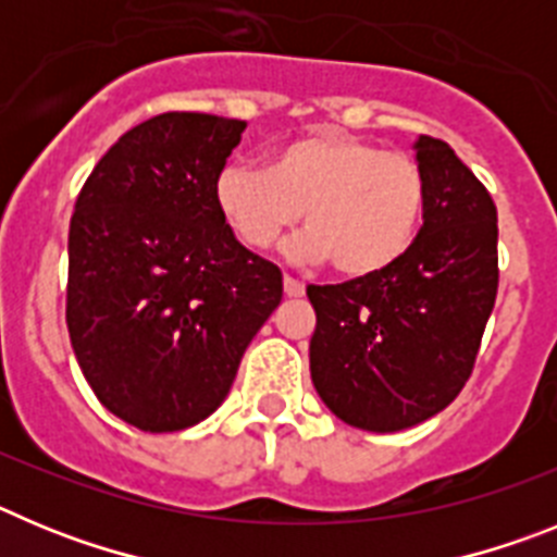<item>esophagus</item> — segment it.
Listing matches in <instances>:
<instances>
[{"label": "esophagus", "mask_w": 557, "mask_h": 557, "mask_svg": "<svg viewBox=\"0 0 557 557\" xmlns=\"http://www.w3.org/2000/svg\"><path fill=\"white\" fill-rule=\"evenodd\" d=\"M284 295H287V298H301L304 284L295 282L293 275H284Z\"/></svg>", "instance_id": "obj_1"}]
</instances>
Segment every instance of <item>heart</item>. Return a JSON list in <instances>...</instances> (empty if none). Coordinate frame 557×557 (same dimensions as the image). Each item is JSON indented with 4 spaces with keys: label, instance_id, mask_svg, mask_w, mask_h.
Listing matches in <instances>:
<instances>
[{
    "label": "heart",
    "instance_id": "heart-1",
    "mask_svg": "<svg viewBox=\"0 0 557 557\" xmlns=\"http://www.w3.org/2000/svg\"><path fill=\"white\" fill-rule=\"evenodd\" d=\"M214 206L250 250L273 248L304 211L298 262H332L346 278L385 273L407 253L424 214V178L405 156L339 131H318L273 150L268 170L228 161Z\"/></svg>",
    "mask_w": 557,
    "mask_h": 557
}]
</instances>
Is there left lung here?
<instances>
[{"instance_id":"left-lung-1","label":"left lung","mask_w":557,"mask_h":557,"mask_svg":"<svg viewBox=\"0 0 557 557\" xmlns=\"http://www.w3.org/2000/svg\"><path fill=\"white\" fill-rule=\"evenodd\" d=\"M424 225L385 273L307 287L309 371L348 426L398 432L451 405L496 301V206L446 141L418 136Z\"/></svg>"}]
</instances>
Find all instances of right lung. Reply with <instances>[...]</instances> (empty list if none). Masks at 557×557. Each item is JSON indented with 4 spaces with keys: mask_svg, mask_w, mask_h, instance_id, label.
Returning <instances> with one entry per match:
<instances>
[{
    "mask_svg": "<svg viewBox=\"0 0 557 557\" xmlns=\"http://www.w3.org/2000/svg\"><path fill=\"white\" fill-rule=\"evenodd\" d=\"M243 131L214 113H159L102 156L75 203L69 339L102 407L141 432L218 410L282 304V270L236 243L214 206Z\"/></svg>",
    "mask_w": 557,
    "mask_h": 557,
    "instance_id": "1",
    "label": "right lung"
}]
</instances>
